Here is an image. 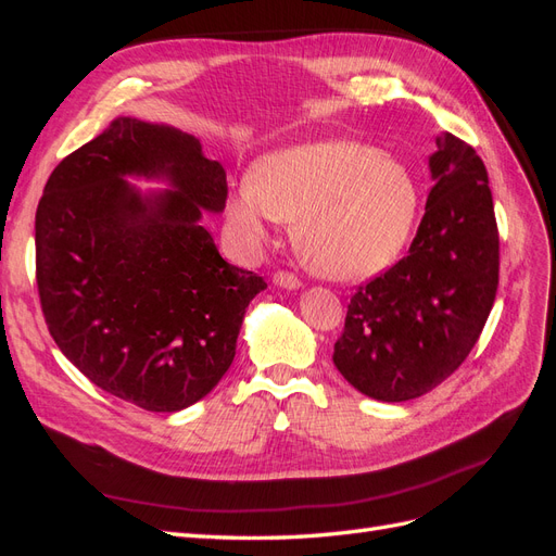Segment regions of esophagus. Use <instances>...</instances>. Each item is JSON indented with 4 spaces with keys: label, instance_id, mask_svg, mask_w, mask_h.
Returning a JSON list of instances; mask_svg holds the SVG:
<instances>
[{
    "label": "esophagus",
    "instance_id": "obj_1",
    "mask_svg": "<svg viewBox=\"0 0 556 556\" xmlns=\"http://www.w3.org/2000/svg\"><path fill=\"white\" fill-rule=\"evenodd\" d=\"M274 282L280 285V288H288V290H299L301 288V280L292 271H276Z\"/></svg>",
    "mask_w": 556,
    "mask_h": 556
}]
</instances>
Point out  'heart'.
I'll list each match as a JSON object with an SVG mask.
<instances>
[{
    "instance_id": "1",
    "label": "heart",
    "mask_w": 556,
    "mask_h": 556,
    "mask_svg": "<svg viewBox=\"0 0 556 556\" xmlns=\"http://www.w3.org/2000/svg\"><path fill=\"white\" fill-rule=\"evenodd\" d=\"M417 213L408 166L376 148L325 139L266 155L225 204L229 227L248 245L266 239V223H294V245L313 271L368 276L406 243Z\"/></svg>"
}]
</instances>
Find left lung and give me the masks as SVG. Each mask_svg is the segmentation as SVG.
Instances as JSON below:
<instances>
[{
  "label": "left lung",
  "mask_w": 556,
  "mask_h": 556,
  "mask_svg": "<svg viewBox=\"0 0 556 556\" xmlns=\"http://www.w3.org/2000/svg\"><path fill=\"white\" fill-rule=\"evenodd\" d=\"M415 239L394 266L350 296L333 364L362 394L417 399L447 380L478 343L498 290V227L473 146L435 137Z\"/></svg>",
  "instance_id": "1"
}]
</instances>
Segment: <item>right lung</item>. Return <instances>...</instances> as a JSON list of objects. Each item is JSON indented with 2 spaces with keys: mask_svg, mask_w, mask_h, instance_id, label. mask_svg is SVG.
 I'll list each match as a JSON object with an SVG mask.
<instances>
[{
  "mask_svg": "<svg viewBox=\"0 0 556 556\" xmlns=\"http://www.w3.org/2000/svg\"><path fill=\"white\" fill-rule=\"evenodd\" d=\"M125 175L173 190L141 195ZM225 201V169L192 134L137 117H115L50 174L35 223L41 311L64 357L104 392L174 413L227 374L266 282L225 262L201 227V211Z\"/></svg>",
  "mask_w": 556,
  "mask_h": 556,
  "instance_id": "obj_1",
  "label": "right lung"
}]
</instances>
